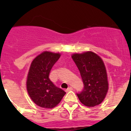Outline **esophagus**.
Wrapping results in <instances>:
<instances>
[{
	"label": "esophagus",
	"mask_w": 131,
	"mask_h": 131,
	"mask_svg": "<svg viewBox=\"0 0 131 131\" xmlns=\"http://www.w3.org/2000/svg\"><path fill=\"white\" fill-rule=\"evenodd\" d=\"M71 90H73V88L69 87V88H68L66 90V92H69V91H71Z\"/></svg>",
	"instance_id": "obj_1"
}]
</instances>
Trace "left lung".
Here are the masks:
<instances>
[{
	"label": "left lung",
	"mask_w": 131,
	"mask_h": 131,
	"mask_svg": "<svg viewBox=\"0 0 131 131\" xmlns=\"http://www.w3.org/2000/svg\"><path fill=\"white\" fill-rule=\"evenodd\" d=\"M72 58L80 72L84 88L77 96L82 104L94 107L101 103L108 90L107 75L103 62L92 51L74 53Z\"/></svg>",
	"instance_id": "left-lung-1"
}]
</instances>
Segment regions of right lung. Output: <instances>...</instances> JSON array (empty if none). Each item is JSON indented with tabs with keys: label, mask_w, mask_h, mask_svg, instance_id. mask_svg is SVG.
Listing matches in <instances>:
<instances>
[{
	"label": "right lung",
	"mask_w": 131,
	"mask_h": 131,
	"mask_svg": "<svg viewBox=\"0 0 131 131\" xmlns=\"http://www.w3.org/2000/svg\"><path fill=\"white\" fill-rule=\"evenodd\" d=\"M60 53L44 51L32 62L28 74L26 87L30 97L36 105L44 108L54 107L66 92L53 84L49 78Z\"/></svg>",
	"instance_id": "obj_1"
}]
</instances>
